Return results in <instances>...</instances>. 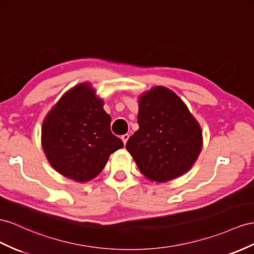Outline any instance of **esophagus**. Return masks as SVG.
Returning a JSON list of instances; mask_svg holds the SVG:
<instances>
[{"label":"esophagus","instance_id":"obj_1","mask_svg":"<svg viewBox=\"0 0 254 254\" xmlns=\"http://www.w3.org/2000/svg\"><path fill=\"white\" fill-rule=\"evenodd\" d=\"M128 137H129V135L128 134H125V135H122L121 136V139H122V141H123V144H127V139H128Z\"/></svg>","mask_w":254,"mask_h":254}]
</instances>
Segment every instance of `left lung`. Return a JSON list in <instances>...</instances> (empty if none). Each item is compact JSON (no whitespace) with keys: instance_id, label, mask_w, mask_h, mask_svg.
I'll use <instances>...</instances> for the list:
<instances>
[{"instance_id":"left-lung-1","label":"left lung","mask_w":254,"mask_h":254,"mask_svg":"<svg viewBox=\"0 0 254 254\" xmlns=\"http://www.w3.org/2000/svg\"><path fill=\"white\" fill-rule=\"evenodd\" d=\"M139 128L126 148L142 175L166 183L190 170L201 150L198 122L172 90L154 87L139 96Z\"/></svg>"}]
</instances>
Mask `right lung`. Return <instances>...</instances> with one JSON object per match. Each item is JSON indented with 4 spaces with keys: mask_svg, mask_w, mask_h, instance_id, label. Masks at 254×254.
I'll use <instances>...</instances> for the list:
<instances>
[{
    "mask_svg": "<svg viewBox=\"0 0 254 254\" xmlns=\"http://www.w3.org/2000/svg\"><path fill=\"white\" fill-rule=\"evenodd\" d=\"M89 83L65 93L43 122L44 152L55 170L77 183L95 178L109 155L123 147L110 131L112 118Z\"/></svg>",
    "mask_w": 254,
    "mask_h": 254,
    "instance_id": "obj_1",
    "label": "right lung"
}]
</instances>
